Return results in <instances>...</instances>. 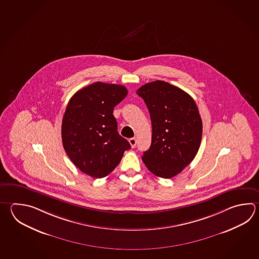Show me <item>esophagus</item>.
<instances>
[{
	"mask_svg": "<svg viewBox=\"0 0 259 259\" xmlns=\"http://www.w3.org/2000/svg\"><path fill=\"white\" fill-rule=\"evenodd\" d=\"M129 143H130V145H131L132 148H135V147L137 146V139L135 138H130V139H129Z\"/></svg>",
	"mask_w": 259,
	"mask_h": 259,
	"instance_id": "obj_1",
	"label": "esophagus"
}]
</instances>
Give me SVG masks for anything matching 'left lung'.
Returning <instances> with one entry per match:
<instances>
[{"mask_svg": "<svg viewBox=\"0 0 259 259\" xmlns=\"http://www.w3.org/2000/svg\"><path fill=\"white\" fill-rule=\"evenodd\" d=\"M150 113L152 139L142 160L153 175L169 179L195 158L202 139V120L195 101L185 91L157 80L137 91Z\"/></svg>", "mask_w": 259, "mask_h": 259, "instance_id": "8db88e82", "label": "left lung"}]
</instances>
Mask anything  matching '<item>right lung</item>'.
<instances>
[{"label":"right lung","mask_w":259,"mask_h":259,"mask_svg":"<svg viewBox=\"0 0 259 259\" xmlns=\"http://www.w3.org/2000/svg\"><path fill=\"white\" fill-rule=\"evenodd\" d=\"M127 94L121 84L96 82L70 99L62 122L63 146L72 162L85 175L105 177L131 148L117 131L112 114Z\"/></svg>","instance_id":"right-lung-1"}]
</instances>
